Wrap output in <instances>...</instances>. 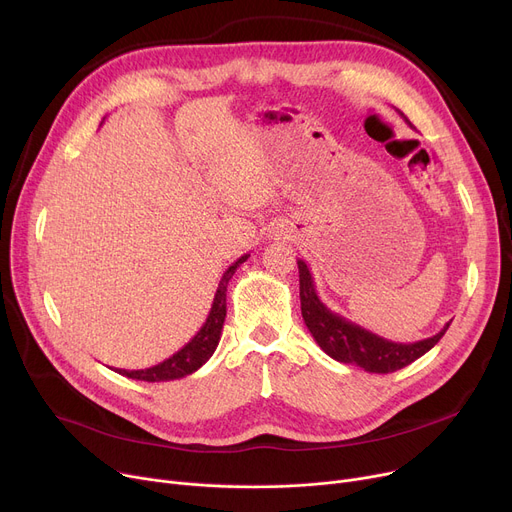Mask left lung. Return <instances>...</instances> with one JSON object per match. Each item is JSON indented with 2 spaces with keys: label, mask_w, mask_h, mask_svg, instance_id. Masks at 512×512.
<instances>
[{
  "label": "left lung",
  "mask_w": 512,
  "mask_h": 512,
  "mask_svg": "<svg viewBox=\"0 0 512 512\" xmlns=\"http://www.w3.org/2000/svg\"><path fill=\"white\" fill-rule=\"evenodd\" d=\"M403 115V113H401ZM407 122V117L403 115ZM409 124V122H407ZM299 268V299L302 316L320 349L341 364L364 368L372 374H390L409 366L415 359L428 353L446 333L450 324H444L440 333L415 343H395L378 337L364 326H359L341 314L328 310L316 293L310 268L304 260H297Z\"/></svg>",
  "instance_id": "8db88e82"
}]
</instances>
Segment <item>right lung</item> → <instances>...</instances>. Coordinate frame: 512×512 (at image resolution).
Masks as SVG:
<instances>
[{
  "label": "right lung",
  "instance_id": "right-lung-1",
  "mask_svg": "<svg viewBox=\"0 0 512 512\" xmlns=\"http://www.w3.org/2000/svg\"><path fill=\"white\" fill-rule=\"evenodd\" d=\"M250 258V254H244L242 258H237L225 273L223 279L219 281L215 299H213V308H210L206 322L202 324V328L198 333L182 347L177 353H173L171 357H167L165 362L150 366L144 370H122L117 368L115 372L122 374L126 378L132 380H144V382H169V380H177L190 376L192 372H196L198 368H202L210 355L215 353L219 339H221V330H223V322L227 316V285L231 281V277L235 275V270L239 264H244Z\"/></svg>",
  "mask_w": 512,
  "mask_h": 512
}]
</instances>
